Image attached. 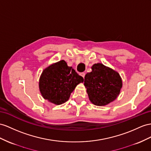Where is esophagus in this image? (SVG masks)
Returning a JSON list of instances; mask_svg holds the SVG:
<instances>
[{
  "label": "esophagus",
  "instance_id": "obj_1",
  "mask_svg": "<svg viewBox=\"0 0 151 151\" xmlns=\"http://www.w3.org/2000/svg\"><path fill=\"white\" fill-rule=\"evenodd\" d=\"M85 75H86V74H85V73H80V75L82 76L83 78H84V77H85Z\"/></svg>",
  "mask_w": 151,
  "mask_h": 151
}]
</instances>
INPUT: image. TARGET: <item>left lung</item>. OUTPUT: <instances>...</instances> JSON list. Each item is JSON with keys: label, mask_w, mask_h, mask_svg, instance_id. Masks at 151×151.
<instances>
[{"label": "left lung", "mask_w": 151, "mask_h": 151, "mask_svg": "<svg viewBox=\"0 0 151 151\" xmlns=\"http://www.w3.org/2000/svg\"><path fill=\"white\" fill-rule=\"evenodd\" d=\"M92 71L85 76L84 86L91 102L96 106H105L117 98L122 87L117 71L101 63L94 64Z\"/></svg>", "instance_id": "obj_1"}]
</instances>
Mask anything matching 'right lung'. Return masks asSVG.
I'll use <instances>...</instances> for the list:
<instances>
[{"mask_svg": "<svg viewBox=\"0 0 151 151\" xmlns=\"http://www.w3.org/2000/svg\"><path fill=\"white\" fill-rule=\"evenodd\" d=\"M83 82V77L62 60L42 71L39 80V88L45 99L59 105L66 102L77 85Z\"/></svg>", "mask_w": 151, "mask_h": 151, "instance_id": "obj_1", "label": "right lung"}]
</instances>
